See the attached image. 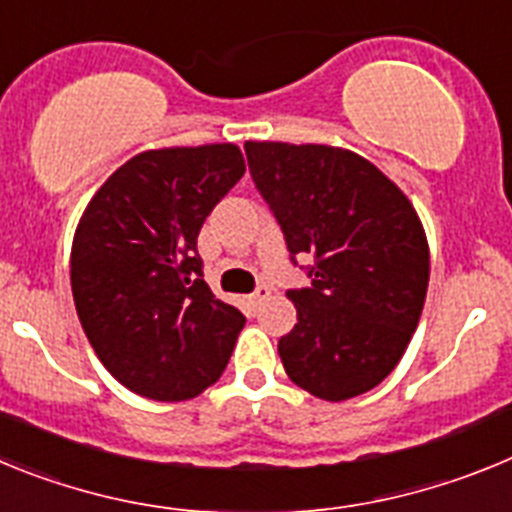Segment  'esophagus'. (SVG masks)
Wrapping results in <instances>:
<instances>
[{
  "instance_id": "1",
  "label": "esophagus",
  "mask_w": 512,
  "mask_h": 512,
  "mask_svg": "<svg viewBox=\"0 0 512 512\" xmlns=\"http://www.w3.org/2000/svg\"><path fill=\"white\" fill-rule=\"evenodd\" d=\"M269 295H271V289L266 287V284H259V287H256V292H253L248 300H251V305H259V302H264Z\"/></svg>"
}]
</instances>
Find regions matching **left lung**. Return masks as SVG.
<instances>
[{
  "instance_id": "1",
  "label": "left lung",
  "mask_w": 512,
  "mask_h": 512,
  "mask_svg": "<svg viewBox=\"0 0 512 512\" xmlns=\"http://www.w3.org/2000/svg\"><path fill=\"white\" fill-rule=\"evenodd\" d=\"M251 179L289 259L297 325L279 338L289 379L328 402L364 395L402 359L428 292V241L410 200L366 158L333 146L246 143Z\"/></svg>"
}]
</instances>
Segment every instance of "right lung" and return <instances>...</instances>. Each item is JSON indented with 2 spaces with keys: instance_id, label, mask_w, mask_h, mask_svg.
Here are the masks:
<instances>
[{
  "instance_id": "right-lung-1",
  "label": "right lung",
  "mask_w": 512,
  "mask_h": 512,
  "mask_svg": "<svg viewBox=\"0 0 512 512\" xmlns=\"http://www.w3.org/2000/svg\"><path fill=\"white\" fill-rule=\"evenodd\" d=\"M243 171L233 143L138 153L81 215L76 312L104 369L135 395L189 400L228 366L246 318L207 287L197 235Z\"/></svg>"
}]
</instances>
